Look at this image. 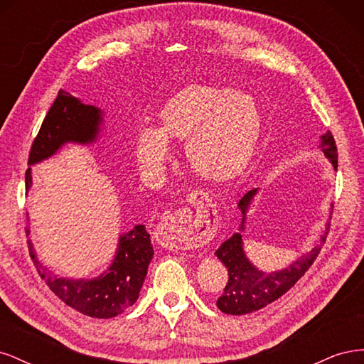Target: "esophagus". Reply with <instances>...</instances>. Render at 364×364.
<instances>
[{
  "mask_svg": "<svg viewBox=\"0 0 364 364\" xmlns=\"http://www.w3.org/2000/svg\"><path fill=\"white\" fill-rule=\"evenodd\" d=\"M190 208H179L162 217L161 235L171 249L202 247L213 238L217 225V211L208 193L194 191L188 196Z\"/></svg>",
  "mask_w": 364,
  "mask_h": 364,
  "instance_id": "1",
  "label": "esophagus"
}]
</instances>
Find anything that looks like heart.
Masks as SVG:
<instances>
[{
  "instance_id": "1",
  "label": "heart",
  "mask_w": 364,
  "mask_h": 364,
  "mask_svg": "<svg viewBox=\"0 0 364 364\" xmlns=\"http://www.w3.org/2000/svg\"><path fill=\"white\" fill-rule=\"evenodd\" d=\"M159 127L135 135L138 161L161 171L170 159L168 139L185 141V156L200 178L225 182L246 167L261 130L255 102L243 92L209 85H190L158 111Z\"/></svg>"
}]
</instances>
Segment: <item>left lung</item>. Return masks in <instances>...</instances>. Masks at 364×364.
<instances>
[{
	"label": "left lung",
	"instance_id": "obj_1",
	"mask_svg": "<svg viewBox=\"0 0 364 364\" xmlns=\"http://www.w3.org/2000/svg\"><path fill=\"white\" fill-rule=\"evenodd\" d=\"M321 139L322 151L333 162L334 168H337V146L333 134L328 130ZM255 194L257 190H250L238 202V208L243 213L241 230L245 229L246 211ZM326 235L328 232H325L322 237L321 245H316L310 253L294 261L291 266L272 273H264L255 266H252V262L246 258L243 252V237H241V234H234L228 238L215 250L217 258L225 264L229 274L223 294L217 299L218 310L226 314L240 316L261 310V308L277 301L285 291H289L304 277L305 272L311 267V264L322 249V245L325 243Z\"/></svg>",
	"mask_w": 364,
	"mask_h": 364
}]
</instances>
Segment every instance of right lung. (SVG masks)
<instances>
[{
    "label": "right lung",
    "instance_id": "obj_1",
    "mask_svg": "<svg viewBox=\"0 0 364 364\" xmlns=\"http://www.w3.org/2000/svg\"><path fill=\"white\" fill-rule=\"evenodd\" d=\"M102 114L98 107L83 105L79 98L60 90L33 141L28 165L53 156L67 142H94L100 130ZM30 185L31 168L28 167L26 171L27 190ZM28 232L27 229V235ZM27 243L33 264L39 277L47 281L50 290L74 310L97 318L115 317L136 302L153 258L150 234L144 225H136L119 237L112 266L95 279L53 277L36 258L31 241L28 240Z\"/></svg>",
    "mask_w": 364,
    "mask_h": 364
}]
</instances>
